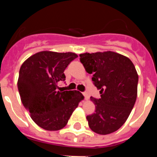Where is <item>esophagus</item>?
<instances>
[{
    "label": "esophagus",
    "instance_id": "obj_1",
    "mask_svg": "<svg viewBox=\"0 0 157 157\" xmlns=\"http://www.w3.org/2000/svg\"><path fill=\"white\" fill-rule=\"evenodd\" d=\"M82 94H83V96H84V98H85V99L86 100H88V98H89L88 94H87L86 92H84V93H82Z\"/></svg>",
    "mask_w": 157,
    "mask_h": 157
}]
</instances>
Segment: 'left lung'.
<instances>
[{
	"label": "left lung",
	"mask_w": 157,
	"mask_h": 157,
	"mask_svg": "<svg viewBox=\"0 0 157 157\" xmlns=\"http://www.w3.org/2000/svg\"><path fill=\"white\" fill-rule=\"evenodd\" d=\"M79 56L101 94L99 99L90 98L96 110L86 116L89 127L99 134L115 132L124 124L135 104L138 82L135 67L128 57L111 51Z\"/></svg>",
	"instance_id": "8db88e82"
}]
</instances>
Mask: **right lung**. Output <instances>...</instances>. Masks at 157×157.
Returning <instances> with one entry per match:
<instances>
[{
	"label": "right lung",
	"mask_w": 157,
	"mask_h": 157,
	"mask_svg": "<svg viewBox=\"0 0 157 157\" xmlns=\"http://www.w3.org/2000/svg\"><path fill=\"white\" fill-rule=\"evenodd\" d=\"M78 57L74 52L42 51L22 64L18 90L23 105L37 125L46 130H59L67 125L84 97L76 90H58L69 63Z\"/></svg>",
	"instance_id": "right-lung-1"
}]
</instances>
